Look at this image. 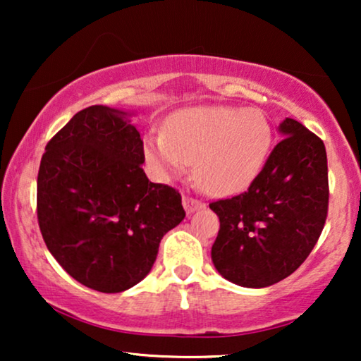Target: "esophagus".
Segmentation results:
<instances>
[{
	"instance_id": "1",
	"label": "esophagus",
	"mask_w": 361,
	"mask_h": 361,
	"mask_svg": "<svg viewBox=\"0 0 361 361\" xmlns=\"http://www.w3.org/2000/svg\"><path fill=\"white\" fill-rule=\"evenodd\" d=\"M182 205H184L187 214H194L195 210H199V209H202V207H204V204H202L200 200L192 199V197H187V195L182 197Z\"/></svg>"
}]
</instances>
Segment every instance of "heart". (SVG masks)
<instances>
[{
	"mask_svg": "<svg viewBox=\"0 0 361 361\" xmlns=\"http://www.w3.org/2000/svg\"><path fill=\"white\" fill-rule=\"evenodd\" d=\"M273 147V126L258 108L209 105L174 113L167 133L146 140V159L159 177L184 172L195 161L197 184L226 195L248 187Z\"/></svg>",
	"mask_w": 361,
	"mask_h": 361,
	"instance_id": "1",
	"label": "heart"
}]
</instances>
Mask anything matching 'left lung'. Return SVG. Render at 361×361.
<instances>
[{
	"label": "left lung",
	"instance_id": "left-lung-1",
	"mask_svg": "<svg viewBox=\"0 0 361 361\" xmlns=\"http://www.w3.org/2000/svg\"><path fill=\"white\" fill-rule=\"evenodd\" d=\"M248 190L212 202L220 230L212 261L230 283L268 288L293 274L317 243L329 209L327 152L293 118Z\"/></svg>",
	"mask_w": 361,
	"mask_h": 361
}]
</instances>
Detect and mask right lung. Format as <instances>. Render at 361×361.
Masks as SVG:
<instances>
[{
	"instance_id": "obj_1",
	"label": "right lung",
	"mask_w": 361,
	"mask_h": 361,
	"mask_svg": "<svg viewBox=\"0 0 361 361\" xmlns=\"http://www.w3.org/2000/svg\"><path fill=\"white\" fill-rule=\"evenodd\" d=\"M131 113L93 105L51 141L37 174V220L47 250L78 283L123 293L154 264L184 220L176 189L147 179Z\"/></svg>"
}]
</instances>
